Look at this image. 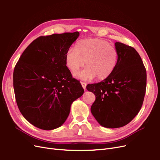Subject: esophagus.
I'll return each instance as SVG.
<instances>
[{
	"label": "esophagus",
	"instance_id": "1",
	"mask_svg": "<svg viewBox=\"0 0 160 160\" xmlns=\"http://www.w3.org/2000/svg\"><path fill=\"white\" fill-rule=\"evenodd\" d=\"M81 84H82V88H84V89L86 88V85H87V84L86 82H81Z\"/></svg>",
	"mask_w": 160,
	"mask_h": 160
}]
</instances>
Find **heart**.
<instances>
[{"label": "heart", "mask_w": 160, "mask_h": 160, "mask_svg": "<svg viewBox=\"0 0 160 160\" xmlns=\"http://www.w3.org/2000/svg\"><path fill=\"white\" fill-rule=\"evenodd\" d=\"M119 53L108 41L101 38H86L78 42L74 48H70L65 54V64L72 73L84 67L74 76L82 80L95 78L102 80L112 74L117 67Z\"/></svg>", "instance_id": "b5f03b06"}]
</instances>
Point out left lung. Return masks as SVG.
<instances>
[{
	"label": "left lung",
	"instance_id": "8db88e82",
	"mask_svg": "<svg viewBox=\"0 0 160 160\" xmlns=\"http://www.w3.org/2000/svg\"><path fill=\"white\" fill-rule=\"evenodd\" d=\"M119 59L114 72L97 84H88L95 95L91 112L101 126L118 128L129 123L139 112L147 88V71L133 47L116 42Z\"/></svg>",
	"mask_w": 160,
	"mask_h": 160
}]
</instances>
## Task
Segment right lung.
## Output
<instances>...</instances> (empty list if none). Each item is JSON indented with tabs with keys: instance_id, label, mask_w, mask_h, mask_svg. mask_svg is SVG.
<instances>
[{
	"instance_id": "obj_1",
	"label": "right lung",
	"mask_w": 160,
	"mask_h": 160,
	"mask_svg": "<svg viewBox=\"0 0 160 160\" xmlns=\"http://www.w3.org/2000/svg\"><path fill=\"white\" fill-rule=\"evenodd\" d=\"M78 31L42 36L27 47L13 74L19 110L35 127L52 130L62 126L71 104L84 93L65 64V54Z\"/></svg>"
}]
</instances>
